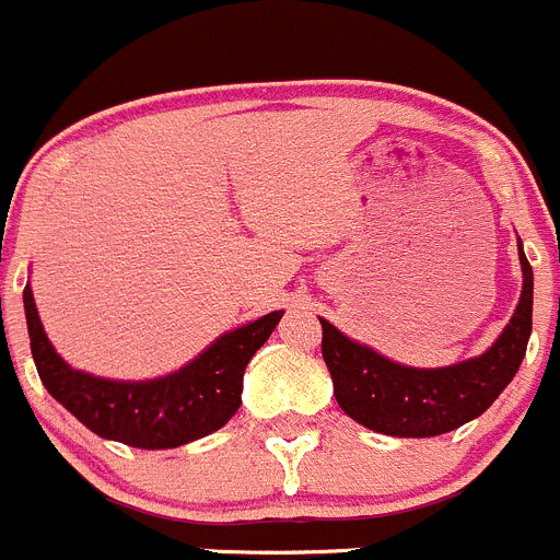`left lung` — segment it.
Segmentation results:
<instances>
[{
    "label": "left lung",
    "mask_w": 560,
    "mask_h": 560,
    "mask_svg": "<svg viewBox=\"0 0 560 560\" xmlns=\"http://www.w3.org/2000/svg\"><path fill=\"white\" fill-rule=\"evenodd\" d=\"M520 247L523 293L506 329L481 357L439 370H413L381 357L324 326V362L335 384L337 406L364 428L397 439H430L481 417L520 370L530 337L534 269Z\"/></svg>",
    "instance_id": "1"
}]
</instances>
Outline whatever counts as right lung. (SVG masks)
<instances>
[{"mask_svg": "<svg viewBox=\"0 0 560 560\" xmlns=\"http://www.w3.org/2000/svg\"><path fill=\"white\" fill-rule=\"evenodd\" d=\"M24 310L32 359L48 395L100 439L136 450H174L223 428L242 402L247 362L282 318V310H275L214 340L179 373L125 384L73 370L54 351L43 331L30 282L24 288Z\"/></svg>", "mask_w": 560, "mask_h": 560, "instance_id": "right-lung-1", "label": "right lung"}]
</instances>
